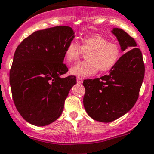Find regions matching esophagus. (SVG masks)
<instances>
[{"label":"esophagus","instance_id":"34e87169","mask_svg":"<svg viewBox=\"0 0 154 154\" xmlns=\"http://www.w3.org/2000/svg\"><path fill=\"white\" fill-rule=\"evenodd\" d=\"M77 84H81V83L83 82V79L81 78V77H77Z\"/></svg>","mask_w":154,"mask_h":154}]
</instances>
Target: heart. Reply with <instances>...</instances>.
<instances>
[{
  "mask_svg": "<svg viewBox=\"0 0 154 154\" xmlns=\"http://www.w3.org/2000/svg\"><path fill=\"white\" fill-rule=\"evenodd\" d=\"M88 60L81 61L69 69L73 75L88 77L110 71L119 63L122 57V47L116 42L109 41L107 37L99 34L86 35L81 38V45L70 41L64 50V57L67 63L77 60L83 53H86Z\"/></svg>",
  "mask_w": 154,
  "mask_h": 154,
  "instance_id": "1",
  "label": "heart"
}]
</instances>
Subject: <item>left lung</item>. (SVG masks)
<instances>
[{
	"label": "left lung",
	"mask_w": 154,
	"mask_h": 154,
	"mask_svg": "<svg viewBox=\"0 0 154 154\" xmlns=\"http://www.w3.org/2000/svg\"><path fill=\"white\" fill-rule=\"evenodd\" d=\"M125 52L110 73L85 80L84 106L88 116L101 122H110L129 112L139 97L145 73L140 49L134 38L121 29H113Z\"/></svg>",
	"instance_id": "8db88e82"
}]
</instances>
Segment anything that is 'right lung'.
Wrapping results in <instances>:
<instances>
[{
	"instance_id": "add662e5",
	"label": "right lung",
	"mask_w": 154,
	"mask_h": 154,
	"mask_svg": "<svg viewBox=\"0 0 154 154\" xmlns=\"http://www.w3.org/2000/svg\"><path fill=\"white\" fill-rule=\"evenodd\" d=\"M72 28L36 31L18 45L9 80L14 105L25 120L37 126L52 123L62 114L69 90L77 83L67 73L64 50L73 39Z\"/></svg>"
}]
</instances>
